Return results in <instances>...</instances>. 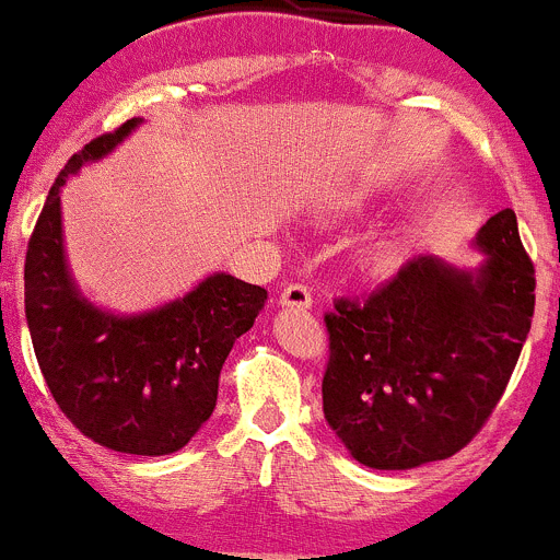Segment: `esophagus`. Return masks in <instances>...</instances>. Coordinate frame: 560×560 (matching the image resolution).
Segmentation results:
<instances>
[{"instance_id":"obj_1","label":"esophagus","mask_w":560,"mask_h":560,"mask_svg":"<svg viewBox=\"0 0 560 560\" xmlns=\"http://www.w3.org/2000/svg\"><path fill=\"white\" fill-rule=\"evenodd\" d=\"M280 305L283 307H296V311H305V307L314 305V296H311V289L302 283H291L280 291Z\"/></svg>"}]
</instances>
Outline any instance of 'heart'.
Listing matches in <instances>:
<instances>
[{
	"label": "heart",
	"mask_w": 560,
	"mask_h": 560,
	"mask_svg": "<svg viewBox=\"0 0 560 560\" xmlns=\"http://www.w3.org/2000/svg\"><path fill=\"white\" fill-rule=\"evenodd\" d=\"M383 258H386V255H383V253H377V255H374V260H383Z\"/></svg>",
	"instance_id": "heart-1"
}]
</instances>
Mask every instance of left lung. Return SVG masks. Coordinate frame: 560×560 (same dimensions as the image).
<instances>
[{
  "label": "left lung",
  "mask_w": 560,
  "mask_h": 560,
  "mask_svg": "<svg viewBox=\"0 0 560 560\" xmlns=\"http://www.w3.org/2000/svg\"><path fill=\"white\" fill-rule=\"evenodd\" d=\"M478 269L408 260L377 291L325 314V419L352 458L413 469L464 450L500 402L530 332L536 275L516 213L480 228Z\"/></svg>",
  "instance_id": "left-lung-1"
}]
</instances>
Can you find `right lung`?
<instances>
[{"instance_id": "right-lung-1", "label": "right lung", "mask_w": 560, "mask_h": 560, "mask_svg": "<svg viewBox=\"0 0 560 560\" xmlns=\"http://www.w3.org/2000/svg\"><path fill=\"white\" fill-rule=\"evenodd\" d=\"M138 125L130 119L85 143L49 188L27 244L24 314L40 374L66 419L102 447L155 458L186 447L210 419L224 361L255 325L266 289L217 271L186 296L132 316L80 294L66 266L60 188Z\"/></svg>"}]
</instances>
